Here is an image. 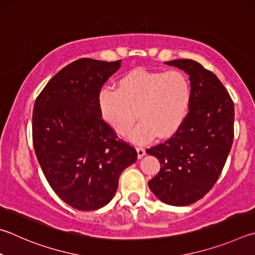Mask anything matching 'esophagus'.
<instances>
[{
	"mask_svg": "<svg viewBox=\"0 0 255 255\" xmlns=\"http://www.w3.org/2000/svg\"><path fill=\"white\" fill-rule=\"evenodd\" d=\"M137 149V155H138V158H142L143 156H145V154H146V151H145V149H143L142 147H137L136 148Z\"/></svg>",
	"mask_w": 255,
	"mask_h": 255,
	"instance_id": "1",
	"label": "esophagus"
}]
</instances>
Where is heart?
I'll list each match as a JSON object with an SVG mask.
<instances>
[{
  "mask_svg": "<svg viewBox=\"0 0 255 255\" xmlns=\"http://www.w3.org/2000/svg\"><path fill=\"white\" fill-rule=\"evenodd\" d=\"M101 116L116 131L125 133L140 118L128 138L142 143L156 133L172 135L186 117L191 103V85L179 71L156 72L135 69L120 78L118 89L100 91Z\"/></svg>",
  "mask_w": 255,
  "mask_h": 255,
  "instance_id": "obj_1",
  "label": "heart"
}]
</instances>
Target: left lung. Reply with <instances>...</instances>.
Here are the masks:
<instances>
[{"label":"left lung","instance_id":"1","mask_svg":"<svg viewBox=\"0 0 255 255\" xmlns=\"http://www.w3.org/2000/svg\"><path fill=\"white\" fill-rule=\"evenodd\" d=\"M165 63L189 76L191 103L174 135L146 150L160 163L148 186L166 204L186 206L211 191L224 167L234 137V104L219 78L202 64L188 59Z\"/></svg>","mask_w":255,"mask_h":255}]
</instances>
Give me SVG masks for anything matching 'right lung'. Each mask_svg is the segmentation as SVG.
<instances>
[{
	"label": "right lung",
	"instance_id": "obj_1",
	"mask_svg": "<svg viewBox=\"0 0 255 255\" xmlns=\"http://www.w3.org/2000/svg\"><path fill=\"white\" fill-rule=\"evenodd\" d=\"M122 66L82 58L61 69L35 100L32 138L50 186L68 205L94 211L113 200L137 151L119 139L99 109L101 87Z\"/></svg>",
	"mask_w": 255,
	"mask_h": 255
}]
</instances>
